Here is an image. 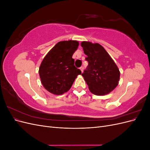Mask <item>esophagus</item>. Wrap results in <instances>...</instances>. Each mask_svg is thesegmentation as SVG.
<instances>
[{"instance_id": "1", "label": "esophagus", "mask_w": 150, "mask_h": 150, "mask_svg": "<svg viewBox=\"0 0 150 150\" xmlns=\"http://www.w3.org/2000/svg\"><path fill=\"white\" fill-rule=\"evenodd\" d=\"M80 69H81V72H83V70H84V67L83 66H82V67H80Z\"/></svg>"}]
</instances>
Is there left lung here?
<instances>
[{
  "mask_svg": "<svg viewBox=\"0 0 150 150\" xmlns=\"http://www.w3.org/2000/svg\"><path fill=\"white\" fill-rule=\"evenodd\" d=\"M88 66L82 76L90 91L101 96L111 92L118 84L120 72L104 48L98 43L81 42Z\"/></svg>",
  "mask_w": 150,
  "mask_h": 150,
  "instance_id": "left-lung-1",
  "label": "left lung"
}]
</instances>
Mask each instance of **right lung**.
Listing matches in <instances>:
<instances>
[{
  "label": "right lung",
  "mask_w": 150,
  "mask_h": 150,
  "mask_svg": "<svg viewBox=\"0 0 150 150\" xmlns=\"http://www.w3.org/2000/svg\"><path fill=\"white\" fill-rule=\"evenodd\" d=\"M78 46L76 40L59 42L44 58L39 73L43 86L49 92L56 95L64 94L81 74L72 58Z\"/></svg>",
  "instance_id": "obj_1"
}]
</instances>
